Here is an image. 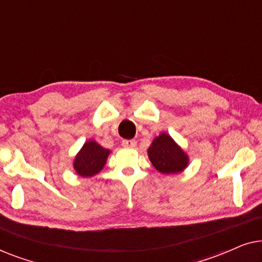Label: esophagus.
<instances>
[{"label":"esophagus","mask_w":262,"mask_h":262,"mask_svg":"<svg viewBox=\"0 0 262 262\" xmlns=\"http://www.w3.org/2000/svg\"><path fill=\"white\" fill-rule=\"evenodd\" d=\"M121 145H123L124 148H135V146L137 145V143H136V141H132V139H124V141L121 142Z\"/></svg>","instance_id":"34e87169"}]
</instances>
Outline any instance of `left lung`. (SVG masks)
I'll use <instances>...</instances> for the list:
<instances>
[{
	"label": "left lung",
	"instance_id": "left-lung-1",
	"mask_svg": "<svg viewBox=\"0 0 262 262\" xmlns=\"http://www.w3.org/2000/svg\"><path fill=\"white\" fill-rule=\"evenodd\" d=\"M150 162L161 174H178L187 168L189 157L166 132H161L148 148Z\"/></svg>",
	"mask_w": 262,
	"mask_h": 262
}]
</instances>
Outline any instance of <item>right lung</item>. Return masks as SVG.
Wrapping results in <instances>:
<instances>
[{
	"label": "right lung",
	"mask_w": 262,
	"mask_h": 262,
	"mask_svg": "<svg viewBox=\"0 0 262 262\" xmlns=\"http://www.w3.org/2000/svg\"><path fill=\"white\" fill-rule=\"evenodd\" d=\"M111 150L103 148L98 142L89 139L74 159V169L82 178H92L105 167Z\"/></svg>",
	"instance_id": "add662e5"
}]
</instances>
